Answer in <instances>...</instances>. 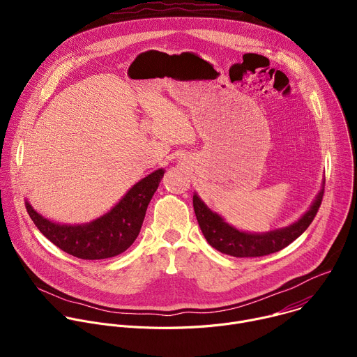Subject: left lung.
<instances>
[{
  "mask_svg": "<svg viewBox=\"0 0 357 357\" xmlns=\"http://www.w3.org/2000/svg\"><path fill=\"white\" fill-rule=\"evenodd\" d=\"M322 197L324 189L319 192L311 209L296 223L266 234L244 233L229 226L219 215L208 209L197 195H193V209L200 230L212 247L233 257H263L282 250L308 229L319 211Z\"/></svg>",
  "mask_w": 357,
  "mask_h": 357,
  "instance_id": "8db88e82",
  "label": "left lung"
}]
</instances>
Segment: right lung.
<instances>
[{"label": "right lung", "mask_w": 357, "mask_h": 357, "mask_svg": "<svg viewBox=\"0 0 357 357\" xmlns=\"http://www.w3.org/2000/svg\"><path fill=\"white\" fill-rule=\"evenodd\" d=\"M164 169L135 183L105 216L87 225L68 226L49 222L26 202V211L39 231L56 247L82 260H103L124 252L139 234L146 208L158 189Z\"/></svg>", "instance_id": "1"}]
</instances>
